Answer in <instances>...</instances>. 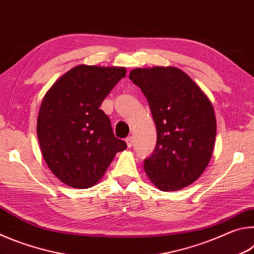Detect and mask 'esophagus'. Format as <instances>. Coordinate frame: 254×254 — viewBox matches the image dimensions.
Wrapping results in <instances>:
<instances>
[{
	"mask_svg": "<svg viewBox=\"0 0 254 254\" xmlns=\"http://www.w3.org/2000/svg\"><path fill=\"white\" fill-rule=\"evenodd\" d=\"M126 142H127V147L131 148L132 145H133V137H132V136H127V139H126Z\"/></svg>",
	"mask_w": 254,
	"mask_h": 254,
	"instance_id": "esophagus-1",
	"label": "esophagus"
}]
</instances>
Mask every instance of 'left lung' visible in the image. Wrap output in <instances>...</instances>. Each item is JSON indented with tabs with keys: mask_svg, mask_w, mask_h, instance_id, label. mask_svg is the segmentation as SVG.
Returning a JSON list of instances; mask_svg holds the SVG:
<instances>
[{
	"mask_svg": "<svg viewBox=\"0 0 254 254\" xmlns=\"http://www.w3.org/2000/svg\"><path fill=\"white\" fill-rule=\"evenodd\" d=\"M128 78L147 97L157 127V143L144 170L162 191L179 190L204 173L216 136L212 103L176 67L137 68Z\"/></svg>",
	"mask_w": 254,
	"mask_h": 254,
	"instance_id": "obj_1",
	"label": "left lung"
}]
</instances>
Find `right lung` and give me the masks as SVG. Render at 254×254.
I'll use <instances>...</instances> for the list:
<instances>
[{
  "instance_id": "add662e5",
  "label": "right lung",
  "mask_w": 254,
  "mask_h": 254,
  "mask_svg": "<svg viewBox=\"0 0 254 254\" xmlns=\"http://www.w3.org/2000/svg\"><path fill=\"white\" fill-rule=\"evenodd\" d=\"M126 72L122 67L77 66L46 94L38 115V140L50 170L68 186H94L115 153L127 149L100 109Z\"/></svg>"
}]
</instances>
